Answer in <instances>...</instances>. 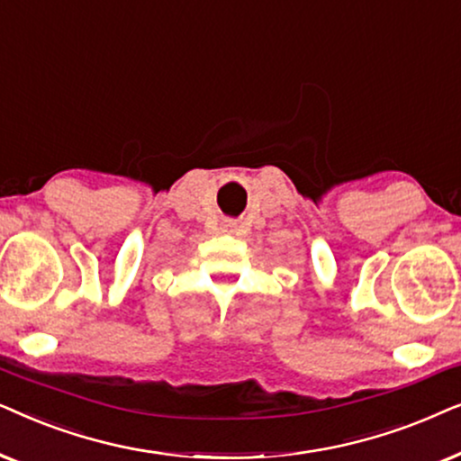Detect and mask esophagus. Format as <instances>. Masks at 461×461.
Masks as SVG:
<instances>
[{"label": "esophagus", "mask_w": 461, "mask_h": 461, "mask_svg": "<svg viewBox=\"0 0 461 461\" xmlns=\"http://www.w3.org/2000/svg\"><path fill=\"white\" fill-rule=\"evenodd\" d=\"M223 231H227V234H231V231H236V223H234V221H225V223H223Z\"/></svg>", "instance_id": "obj_1"}]
</instances>
